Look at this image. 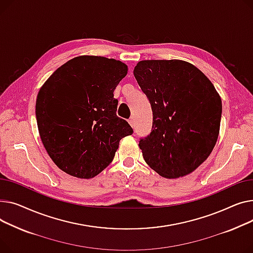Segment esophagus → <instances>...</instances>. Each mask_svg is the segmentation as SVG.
I'll return each mask as SVG.
<instances>
[{
	"label": "esophagus",
	"mask_w": 253,
	"mask_h": 253,
	"mask_svg": "<svg viewBox=\"0 0 253 253\" xmlns=\"http://www.w3.org/2000/svg\"><path fill=\"white\" fill-rule=\"evenodd\" d=\"M128 124L130 125L131 127H135V126H136V120H135V117H130L129 120H128Z\"/></svg>",
	"instance_id": "esophagus-1"
}]
</instances>
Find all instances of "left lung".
Listing matches in <instances>:
<instances>
[{
  "instance_id": "left-lung-1",
  "label": "left lung",
  "mask_w": 253,
  "mask_h": 253,
  "mask_svg": "<svg viewBox=\"0 0 253 253\" xmlns=\"http://www.w3.org/2000/svg\"><path fill=\"white\" fill-rule=\"evenodd\" d=\"M133 76L153 112L150 135L139 143L146 163L167 179L194 171L218 138L221 100L214 85L177 59L140 61Z\"/></svg>"
}]
</instances>
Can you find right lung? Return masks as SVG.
Wrapping results in <instances>:
<instances>
[{"label":"right lung","mask_w":253,"mask_h":253,"mask_svg":"<svg viewBox=\"0 0 253 253\" xmlns=\"http://www.w3.org/2000/svg\"><path fill=\"white\" fill-rule=\"evenodd\" d=\"M127 66L115 59L83 55L59 67L37 97L40 137L64 172L91 179L113 160L120 141L132 128L116 115V85Z\"/></svg>","instance_id":"add662e5"}]
</instances>
